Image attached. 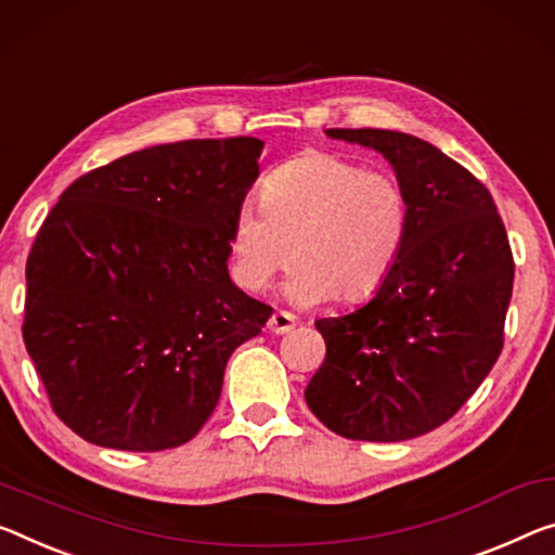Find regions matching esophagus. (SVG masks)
Listing matches in <instances>:
<instances>
[{"label": "esophagus", "instance_id": "obj_1", "mask_svg": "<svg viewBox=\"0 0 555 555\" xmlns=\"http://www.w3.org/2000/svg\"><path fill=\"white\" fill-rule=\"evenodd\" d=\"M295 325H297L295 314L287 312V310H275L268 320V330L272 332V335H287V332L293 330Z\"/></svg>", "mask_w": 555, "mask_h": 555}]
</instances>
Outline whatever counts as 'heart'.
Masks as SVG:
<instances>
[{
    "mask_svg": "<svg viewBox=\"0 0 555 555\" xmlns=\"http://www.w3.org/2000/svg\"><path fill=\"white\" fill-rule=\"evenodd\" d=\"M260 210H241L230 228L233 275L266 289L297 260L289 300L360 302L377 293L404 250L412 210L402 181L337 153H307L272 170L258 191Z\"/></svg>",
    "mask_w": 555,
    "mask_h": 555,
    "instance_id": "obj_1",
    "label": "heart"
}]
</instances>
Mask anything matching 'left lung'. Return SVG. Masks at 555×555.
<instances>
[{
  "instance_id": "8db88e82",
  "label": "left lung",
  "mask_w": 555,
  "mask_h": 555,
  "mask_svg": "<svg viewBox=\"0 0 555 555\" xmlns=\"http://www.w3.org/2000/svg\"><path fill=\"white\" fill-rule=\"evenodd\" d=\"M327 135L395 166L412 223L377 295L314 322L327 354L305 399L339 437L406 441L449 422L496 364L514 255L489 189L437 146L385 129Z\"/></svg>"
}]
</instances>
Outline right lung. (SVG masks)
Wrapping results in <instances>:
<instances>
[{
    "label": "right lung",
    "instance_id": "obj_1",
    "mask_svg": "<svg viewBox=\"0 0 555 555\" xmlns=\"http://www.w3.org/2000/svg\"><path fill=\"white\" fill-rule=\"evenodd\" d=\"M253 135L151 146L83 173L27 258L22 337L54 414L91 444L164 451L216 409L272 307L228 278Z\"/></svg>",
    "mask_w": 555,
    "mask_h": 555
}]
</instances>
